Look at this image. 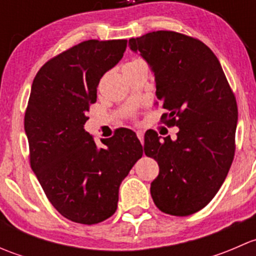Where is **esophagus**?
I'll list each match as a JSON object with an SVG mask.
<instances>
[{
	"label": "esophagus",
	"mask_w": 256,
	"mask_h": 256,
	"mask_svg": "<svg viewBox=\"0 0 256 256\" xmlns=\"http://www.w3.org/2000/svg\"><path fill=\"white\" fill-rule=\"evenodd\" d=\"M136 135H138V140H140V141H141V144H144V131H141V130L136 131Z\"/></svg>",
	"instance_id": "esophagus-1"
}]
</instances>
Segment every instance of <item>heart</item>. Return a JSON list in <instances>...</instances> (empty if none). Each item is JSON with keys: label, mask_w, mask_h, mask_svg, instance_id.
Instances as JSON below:
<instances>
[{"label": "heart", "mask_w": 256, "mask_h": 256, "mask_svg": "<svg viewBox=\"0 0 256 256\" xmlns=\"http://www.w3.org/2000/svg\"><path fill=\"white\" fill-rule=\"evenodd\" d=\"M134 62H136V60H134Z\"/></svg>", "instance_id": "obj_1"}]
</instances>
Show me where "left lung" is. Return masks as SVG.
<instances>
[{"mask_svg": "<svg viewBox=\"0 0 256 256\" xmlns=\"http://www.w3.org/2000/svg\"><path fill=\"white\" fill-rule=\"evenodd\" d=\"M128 47L154 73L164 122L180 128L176 140L144 134V154L160 167L152 200L164 213L190 216L213 200L232 166L236 96L218 58L196 38L157 30L131 38Z\"/></svg>", "mask_w": 256, "mask_h": 256, "instance_id": "left-lung-1", "label": "left lung"}]
</instances>
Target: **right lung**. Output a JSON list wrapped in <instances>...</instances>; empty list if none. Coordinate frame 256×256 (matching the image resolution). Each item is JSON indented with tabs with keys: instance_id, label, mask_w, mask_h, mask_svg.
<instances>
[{
	"instance_id": "add662e5",
	"label": "right lung",
	"mask_w": 256,
	"mask_h": 256,
	"mask_svg": "<svg viewBox=\"0 0 256 256\" xmlns=\"http://www.w3.org/2000/svg\"><path fill=\"white\" fill-rule=\"evenodd\" d=\"M128 40H85L48 60L33 80L24 115L32 171L53 207L80 224L115 213L118 188L144 151L125 128L98 147L84 130L102 76L124 56Z\"/></svg>"
}]
</instances>
